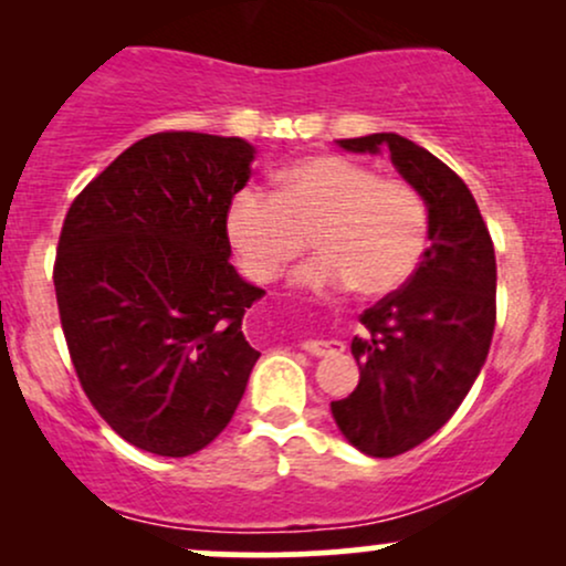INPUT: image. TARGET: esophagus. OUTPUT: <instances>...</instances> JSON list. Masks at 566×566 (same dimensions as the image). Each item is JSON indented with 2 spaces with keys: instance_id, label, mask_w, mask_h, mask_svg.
<instances>
[{
  "instance_id": "esophagus-1",
  "label": "esophagus",
  "mask_w": 566,
  "mask_h": 566,
  "mask_svg": "<svg viewBox=\"0 0 566 566\" xmlns=\"http://www.w3.org/2000/svg\"><path fill=\"white\" fill-rule=\"evenodd\" d=\"M303 350L311 356H333V354H340L343 343L340 340H303Z\"/></svg>"
}]
</instances>
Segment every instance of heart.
Returning <instances> with one entry per match:
<instances>
[{"label": "heart", "mask_w": 566, "mask_h": 566, "mask_svg": "<svg viewBox=\"0 0 566 566\" xmlns=\"http://www.w3.org/2000/svg\"><path fill=\"white\" fill-rule=\"evenodd\" d=\"M428 205L405 180L380 178L361 161L322 154L295 161L276 178V193L244 186L226 212V233L244 271L271 282L308 247L319 255L295 282L308 290L388 295L418 271L428 247Z\"/></svg>", "instance_id": "obj_1"}]
</instances>
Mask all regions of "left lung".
I'll return each mask as SVG.
<instances>
[{
    "instance_id": "obj_1",
    "label": "left lung",
    "mask_w": 566,
    "mask_h": 566,
    "mask_svg": "<svg viewBox=\"0 0 566 566\" xmlns=\"http://www.w3.org/2000/svg\"><path fill=\"white\" fill-rule=\"evenodd\" d=\"M337 143L346 151L388 148L431 220V247L412 279L361 314L365 335L350 343L359 386L329 405L356 450L394 458L452 418L484 365L497 316L495 247L469 186L426 148L396 133Z\"/></svg>"
}]
</instances>
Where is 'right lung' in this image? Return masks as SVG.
I'll return each mask as SVG.
<instances>
[{"mask_svg": "<svg viewBox=\"0 0 566 566\" xmlns=\"http://www.w3.org/2000/svg\"><path fill=\"white\" fill-rule=\"evenodd\" d=\"M252 159L242 138L148 135L63 220L53 282L71 365L97 415L138 450H205L261 356L242 319L263 290L233 271L226 233Z\"/></svg>", "mask_w": 566, "mask_h": 566, "instance_id": "1", "label": "right lung"}]
</instances>
